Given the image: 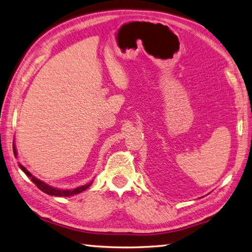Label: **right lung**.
Wrapping results in <instances>:
<instances>
[{
    "label": "right lung",
    "mask_w": 252,
    "mask_h": 252,
    "mask_svg": "<svg viewBox=\"0 0 252 252\" xmlns=\"http://www.w3.org/2000/svg\"><path fill=\"white\" fill-rule=\"evenodd\" d=\"M13 149H14V154L17 155L15 145H14ZM19 167H20L21 170L24 171L28 177L31 178V181H32L33 183H34L35 186L41 189V191H43L44 193H46V194H48V195H54V196H72V195L79 194V193H81V192H83V191H85V189H88L89 187H91L92 183H93V181H92V182H89L88 184H85V186L79 187V188H76V189H55V188H52V187L47 186L46 183H44L43 181L38 180V179H36L35 177H33V176L31 175V173H30L29 171H28L22 165L19 164Z\"/></svg>",
    "instance_id": "add662e5"
}]
</instances>
